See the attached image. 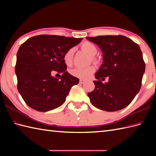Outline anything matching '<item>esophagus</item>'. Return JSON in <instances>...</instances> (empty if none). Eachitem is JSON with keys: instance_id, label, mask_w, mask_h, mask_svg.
Masks as SVG:
<instances>
[{"instance_id": "esophagus-1", "label": "esophagus", "mask_w": 156, "mask_h": 156, "mask_svg": "<svg viewBox=\"0 0 156 156\" xmlns=\"http://www.w3.org/2000/svg\"><path fill=\"white\" fill-rule=\"evenodd\" d=\"M85 82V80H82V79H81V80H80V84H84Z\"/></svg>"}]
</instances>
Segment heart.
I'll return each mask as SVG.
<instances>
[{
    "instance_id": "1",
    "label": "heart",
    "mask_w": 156,
    "mask_h": 156,
    "mask_svg": "<svg viewBox=\"0 0 156 156\" xmlns=\"http://www.w3.org/2000/svg\"><path fill=\"white\" fill-rule=\"evenodd\" d=\"M81 48L82 50L90 56L94 57L97 54V48L95 45L90 42L85 41L81 45ZM75 49L74 48H71L66 52L64 55V61L65 64L68 66L71 65L73 60V55H74ZM92 59L94 60L93 58ZM95 71V67L94 66H89L87 67H77L71 70V74L75 77L82 79H87L90 76L92 73Z\"/></svg>"
}]
</instances>
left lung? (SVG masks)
I'll return each instance as SVG.
<instances>
[{
	"mask_svg": "<svg viewBox=\"0 0 156 156\" xmlns=\"http://www.w3.org/2000/svg\"><path fill=\"white\" fill-rule=\"evenodd\" d=\"M102 52V64L94 74V90L88 92L94 107L108 112L117 111L131 103L140 91L145 64L141 49L123 35L87 37ZM109 77L103 84L100 78Z\"/></svg>",
	"mask_w": 156,
	"mask_h": 156,
	"instance_id": "8db88e82",
	"label": "left lung"
}]
</instances>
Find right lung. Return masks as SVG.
<instances>
[{"instance_id": "1", "label": "right lung", "mask_w": 156, "mask_h": 156, "mask_svg": "<svg viewBox=\"0 0 156 156\" xmlns=\"http://www.w3.org/2000/svg\"><path fill=\"white\" fill-rule=\"evenodd\" d=\"M83 38L40 35L28 39L16 54L17 88L29 107L40 112L64 103L71 88L79 79L66 72L64 55ZM62 73L60 79L52 76Z\"/></svg>"}]
</instances>
